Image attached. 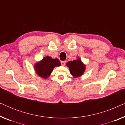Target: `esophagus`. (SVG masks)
Masks as SVG:
<instances>
[{
    "mask_svg": "<svg viewBox=\"0 0 125 125\" xmlns=\"http://www.w3.org/2000/svg\"><path fill=\"white\" fill-rule=\"evenodd\" d=\"M65 62H66L65 61H61V65H62V66H65Z\"/></svg>",
    "mask_w": 125,
    "mask_h": 125,
    "instance_id": "obj_1",
    "label": "esophagus"
}]
</instances>
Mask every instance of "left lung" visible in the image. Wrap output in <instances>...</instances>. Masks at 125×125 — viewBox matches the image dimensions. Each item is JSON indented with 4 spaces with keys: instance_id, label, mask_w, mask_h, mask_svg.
Segmentation results:
<instances>
[{
    "instance_id": "8db88e82",
    "label": "left lung",
    "mask_w": 125,
    "mask_h": 125,
    "mask_svg": "<svg viewBox=\"0 0 125 125\" xmlns=\"http://www.w3.org/2000/svg\"><path fill=\"white\" fill-rule=\"evenodd\" d=\"M66 65L69 67L70 73L73 77H79L83 74L85 71V65L79 57L73 61H68Z\"/></svg>"
}]
</instances>
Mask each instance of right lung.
<instances>
[{"mask_svg":"<svg viewBox=\"0 0 125 125\" xmlns=\"http://www.w3.org/2000/svg\"><path fill=\"white\" fill-rule=\"evenodd\" d=\"M60 65L61 63L59 59H53L49 56H46L41 61L35 63L34 69L39 77L46 79L49 77L54 67Z\"/></svg>","mask_w":125,"mask_h":125,"instance_id":"right-lung-1","label":"right lung"}]
</instances>
